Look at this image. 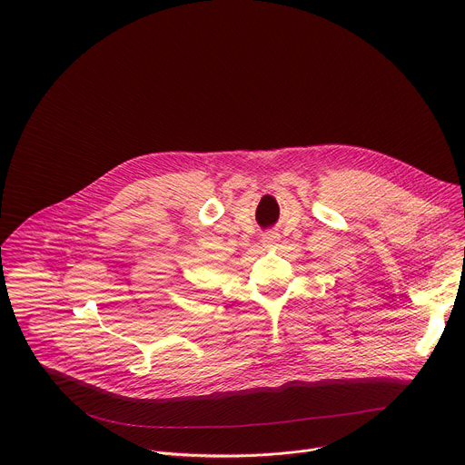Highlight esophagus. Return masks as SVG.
<instances>
[{
  "label": "esophagus",
  "instance_id": "esophagus-1",
  "mask_svg": "<svg viewBox=\"0 0 465 465\" xmlns=\"http://www.w3.org/2000/svg\"><path fill=\"white\" fill-rule=\"evenodd\" d=\"M278 241H280V233H276V232L262 233V244L264 246H274V244H278Z\"/></svg>",
  "mask_w": 465,
  "mask_h": 465
}]
</instances>
